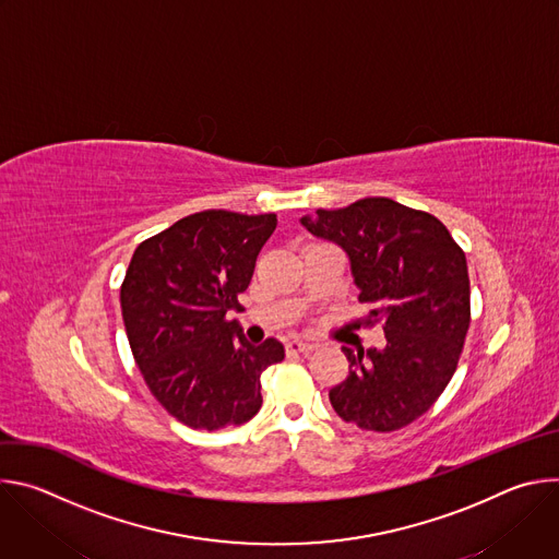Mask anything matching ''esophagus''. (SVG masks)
Masks as SVG:
<instances>
[{
	"mask_svg": "<svg viewBox=\"0 0 559 559\" xmlns=\"http://www.w3.org/2000/svg\"><path fill=\"white\" fill-rule=\"evenodd\" d=\"M285 349H287V354H309V352H313L316 347H313L311 343H305V341L294 338V341H289V343L285 345Z\"/></svg>",
	"mask_w": 559,
	"mask_h": 559,
	"instance_id": "obj_1",
	"label": "esophagus"
}]
</instances>
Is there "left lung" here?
Instances as JSON below:
<instances>
[{
    "label": "left lung",
    "instance_id": "1",
    "mask_svg": "<svg viewBox=\"0 0 559 559\" xmlns=\"http://www.w3.org/2000/svg\"><path fill=\"white\" fill-rule=\"evenodd\" d=\"M302 225L338 243L384 349L343 347L349 376L330 391L334 412L365 431H397L427 414L455 373L471 323L466 257L429 212L384 197L316 210Z\"/></svg>",
    "mask_w": 559,
    "mask_h": 559
}]
</instances>
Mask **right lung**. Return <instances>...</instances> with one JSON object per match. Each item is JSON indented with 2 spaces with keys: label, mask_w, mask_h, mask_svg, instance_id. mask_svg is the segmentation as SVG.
<instances>
[{
  "label": "right lung",
  "mask_w": 559,
  "mask_h": 559,
  "mask_svg": "<svg viewBox=\"0 0 559 559\" xmlns=\"http://www.w3.org/2000/svg\"><path fill=\"white\" fill-rule=\"evenodd\" d=\"M274 229L276 214L205 210L132 254L121 283L130 349L156 403L190 429L252 420L263 405L261 373L285 358L276 338L254 347L227 321Z\"/></svg>",
  "instance_id": "obj_1"
}]
</instances>
